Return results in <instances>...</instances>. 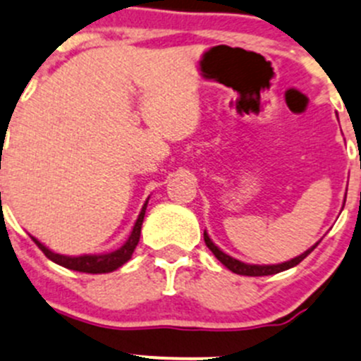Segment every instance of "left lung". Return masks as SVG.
I'll return each mask as SVG.
<instances>
[{
	"mask_svg": "<svg viewBox=\"0 0 361 361\" xmlns=\"http://www.w3.org/2000/svg\"><path fill=\"white\" fill-rule=\"evenodd\" d=\"M203 240H205L207 247H209L210 251L214 252V256H216V258L219 259V262L223 263V265L226 267L228 270H231V272L238 274V276H251V277L272 276V274H279V272H283V270L291 269V267H297L298 263H300L302 259H305L307 256H309L310 252H312L314 249H316V245L319 244V242H316V244H314L312 247L307 249V251L302 252L300 256H297V258L290 259V262L279 263V265H249V263L238 262V259H235V258H231V256L224 255V252L221 251V249L217 247V245L214 244L212 240H210V237H209V235H207V231H203Z\"/></svg>",
	"mask_w": 361,
	"mask_h": 361,
	"instance_id": "8db88e82",
	"label": "left lung"
}]
</instances>
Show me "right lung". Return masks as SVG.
Segmentation results:
<instances>
[{
    "label": "right lung",
    "mask_w": 361,
    "mask_h": 361,
    "mask_svg": "<svg viewBox=\"0 0 361 361\" xmlns=\"http://www.w3.org/2000/svg\"><path fill=\"white\" fill-rule=\"evenodd\" d=\"M149 202V200H147ZM147 202L142 207L140 214H138V219L135 223L133 231L128 237V240L121 245L119 249L112 252H105V255H84V256H63L58 252H52L51 249L45 247L40 240L33 237L35 244L42 249L45 256H47L51 262L58 263V265L64 267V269L75 270V272H85V274H109L117 270L119 267H123L128 259L133 255L135 247H137L138 240H140V231H142V223H144L145 209H147Z\"/></svg>",
    "instance_id": "add662e5"
}]
</instances>
